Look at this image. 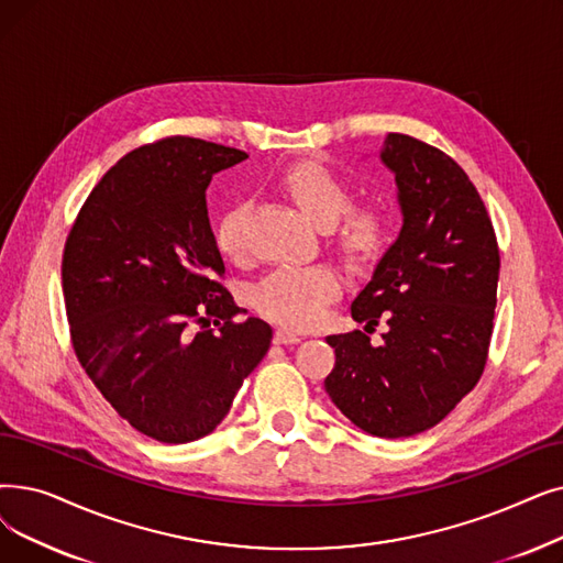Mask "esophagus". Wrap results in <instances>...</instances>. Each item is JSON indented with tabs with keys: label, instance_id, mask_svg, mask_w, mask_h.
I'll list each match as a JSON object with an SVG mask.
<instances>
[{
	"label": "esophagus",
	"instance_id": "1",
	"mask_svg": "<svg viewBox=\"0 0 563 563\" xmlns=\"http://www.w3.org/2000/svg\"><path fill=\"white\" fill-rule=\"evenodd\" d=\"M301 338L297 335V333H291V331H287V329H278L276 333H274V342L276 345H297Z\"/></svg>",
	"mask_w": 563,
	"mask_h": 563
}]
</instances>
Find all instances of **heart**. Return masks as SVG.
Returning a JSON list of instances; mask_svg holds the SVG:
<instances>
[{
	"label": "heart",
	"mask_w": 563,
	"mask_h": 563,
	"mask_svg": "<svg viewBox=\"0 0 563 563\" xmlns=\"http://www.w3.org/2000/svg\"><path fill=\"white\" fill-rule=\"evenodd\" d=\"M278 188L317 228H331L338 249L352 260H368L382 246L384 221L373 207H350V190L329 167L314 161L287 165ZM243 207L232 205L216 223V246L225 257L243 255ZM340 276L327 264L280 266L253 289L255 308L287 329H310L340 295Z\"/></svg>",
	"instance_id": "1"
}]
</instances>
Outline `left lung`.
I'll list each match as a JSON object with an SVG mask.
<instances>
[{"label":"left lung","mask_w":563,"mask_h":563,"mask_svg":"<svg viewBox=\"0 0 563 563\" xmlns=\"http://www.w3.org/2000/svg\"><path fill=\"white\" fill-rule=\"evenodd\" d=\"M402 230L352 301L365 331L329 335L333 405L363 432L398 439L442 421L483 375L497 306L499 246L467 173L437 146L388 133Z\"/></svg>","instance_id":"left-lung-1"}]
</instances>
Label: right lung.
<instances>
[{
  "label": "right lung",
  "mask_w": 563,
  "mask_h": 563,
  "mask_svg": "<svg viewBox=\"0 0 563 563\" xmlns=\"http://www.w3.org/2000/svg\"><path fill=\"white\" fill-rule=\"evenodd\" d=\"M243 158L186 135L137 146L93 186L64 246L76 356L119 417L163 444L213 432L272 345L257 317L234 322L246 310L221 285L207 213L211 177Z\"/></svg>",
  "instance_id": "add662e5"
}]
</instances>
